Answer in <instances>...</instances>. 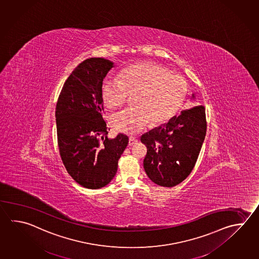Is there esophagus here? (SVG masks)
<instances>
[{
    "label": "esophagus",
    "mask_w": 259,
    "mask_h": 259,
    "mask_svg": "<svg viewBox=\"0 0 259 259\" xmlns=\"http://www.w3.org/2000/svg\"><path fill=\"white\" fill-rule=\"evenodd\" d=\"M137 141H138V140H137L136 137H130V138H129V146H134L135 144H137Z\"/></svg>",
    "instance_id": "1"
}]
</instances>
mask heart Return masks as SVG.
I'll list each match as a JSON object with an SVG mask.
<instances>
[{
	"instance_id": "obj_1",
	"label": "heart",
	"mask_w": 259,
	"mask_h": 259,
	"mask_svg": "<svg viewBox=\"0 0 259 259\" xmlns=\"http://www.w3.org/2000/svg\"><path fill=\"white\" fill-rule=\"evenodd\" d=\"M188 83L180 75L156 64L137 63L122 71L121 80L108 78L102 85L105 105L115 109L125 104L133 96L134 107L112 115V126L128 135L142 131L151 122L158 125L169 121L185 103Z\"/></svg>"
}]
</instances>
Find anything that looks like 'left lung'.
Masks as SVG:
<instances>
[{
    "label": "left lung",
    "instance_id": "8db88e82",
    "mask_svg": "<svg viewBox=\"0 0 259 259\" xmlns=\"http://www.w3.org/2000/svg\"><path fill=\"white\" fill-rule=\"evenodd\" d=\"M206 130L204 106L197 105L143 135L141 142L147 148L144 168L148 178L167 188L187 179L195 166Z\"/></svg>",
    "mask_w": 259,
    "mask_h": 259
}]
</instances>
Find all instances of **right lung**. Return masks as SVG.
<instances>
[{"label": "right lung", "instance_id": "right-lung-1", "mask_svg": "<svg viewBox=\"0 0 259 259\" xmlns=\"http://www.w3.org/2000/svg\"><path fill=\"white\" fill-rule=\"evenodd\" d=\"M113 63L102 58L84 60L64 83L56 106L59 153L74 181L101 189L115 176L128 137H107L102 85Z\"/></svg>", "mask_w": 259, "mask_h": 259}]
</instances>
